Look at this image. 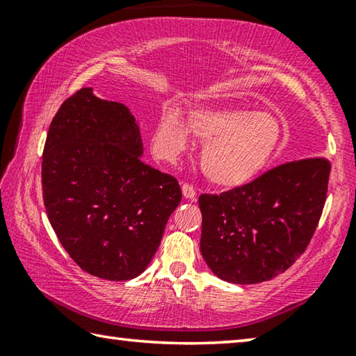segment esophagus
Returning <instances> with one entry per match:
<instances>
[{
  "instance_id": "1",
  "label": "esophagus",
  "mask_w": 356,
  "mask_h": 356,
  "mask_svg": "<svg viewBox=\"0 0 356 356\" xmlns=\"http://www.w3.org/2000/svg\"><path fill=\"white\" fill-rule=\"evenodd\" d=\"M182 195L186 197V200L195 201V200H196V190H195V186L190 185V184H184V185H182Z\"/></svg>"
}]
</instances>
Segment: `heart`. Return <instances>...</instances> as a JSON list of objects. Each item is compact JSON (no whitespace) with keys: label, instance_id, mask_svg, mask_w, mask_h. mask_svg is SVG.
<instances>
[{"label":"heart","instance_id":"b5f03b06","mask_svg":"<svg viewBox=\"0 0 356 356\" xmlns=\"http://www.w3.org/2000/svg\"><path fill=\"white\" fill-rule=\"evenodd\" d=\"M188 127L204 141L201 168L210 182L237 188L254 180L280 149L282 129L272 113L245 108L197 106L186 118L165 108L152 130V149L163 160H176L188 143Z\"/></svg>","mask_w":356,"mask_h":356}]
</instances>
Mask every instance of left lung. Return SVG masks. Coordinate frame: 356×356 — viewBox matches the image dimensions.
<instances>
[{
  "mask_svg": "<svg viewBox=\"0 0 356 356\" xmlns=\"http://www.w3.org/2000/svg\"><path fill=\"white\" fill-rule=\"evenodd\" d=\"M331 165L287 161L221 195H201V254L220 280L257 284L286 272L309 245L327 200Z\"/></svg>",
  "mask_w": 356,
  "mask_h": 356,
  "instance_id": "8db88e82",
  "label": "left lung"
}]
</instances>
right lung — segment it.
Returning a JSON list of instances; mask_svg holds the SVG:
<instances>
[{"mask_svg": "<svg viewBox=\"0 0 356 356\" xmlns=\"http://www.w3.org/2000/svg\"><path fill=\"white\" fill-rule=\"evenodd\" d=\"M130 110L81 88L48 129L42 155L44 204L59 242L89 275L127 281L152 261L182 200L176 177L141 159Z\"/></svg>", "mask_w": 356, "mask_h": 356, "instance_id": "1", "label": "right lung"}]
</instances>
